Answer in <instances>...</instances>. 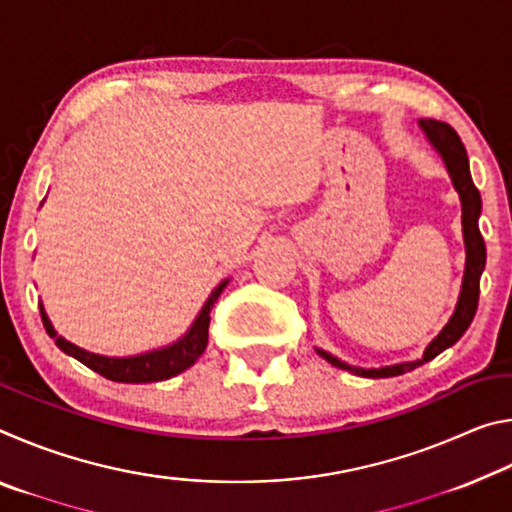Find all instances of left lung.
<instances>
[{"instance_id": "1", "label": "left lung", "mask_w": 512, "mask_h": 512, "mask_svg": "<svg viewBox=\"0 0 512 512\" xmlns=\"http://www.w3.org/2000/svg\"><path fill=\"white\" fill-rule=\"evenodd\" d=\"M420 126H422V131L427 133L429 142L436 146V151L443 155L449 176H452V183H454L456 192H458V196H461V203H463V237H465V248H467L463 291H461V298H458L454 316L449 318V323L445 325L443 332H440L436 339L429 343V348H427V352H424L422 361L397 363V366L377 368V370H361V368H350L348 363H343L339 359H334L332 354L318 350L320 357L327 359L329 363H332V366L343 368V370H354L363 377L379 379V377L404 375V372L413 370L415 366H420V363L438 357L440 352L447 350L449 345H454L458 339H461V336L465 334V329L470 327V323H472V318L476 314V307H479V282H481V273L485 268V244H483V237H481V230H479L481 194H479V189H476L474 180H472L470 160H467V153H465V146L461 142V137H458L454 128L445 124V121L422 119Z\"/></svg>"}]
</instances>
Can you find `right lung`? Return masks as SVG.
Masks as SVG:
<instances>
[{
  "label": "right lung",
  "mask_w": 512,
  "mask_h": 512,
  "mask_svg": "<svg viewBox=\"0 0 512 512\" xmlns=\"http://www.w3.org/2000/svg\"><path fill=\"white\" fill-rule=\"evenodd\" d=\"M225 284H228V280L221 282L219 287L212 291V296L207 298L201 314H198L192 329H189L183 339L169 345V348L146 352V354H140V357L112 359V357H99V354L85 352L81 348H76L74 343L65 341L63 336H56V329L51 327L45 309L42 307H40V316L47 334L51 339H56V345L65 354H72L74 359H79L81 363H85V366L92 368L94 372H99V375H103L110 381H124V384H149V381L169 379L173 375H178V372L187 370L205 352L207 327H210V311L214 307L216 298H219L221 291L225 289Z\"/></svg>",
  "instance_id": "1"
}]
</instances>
